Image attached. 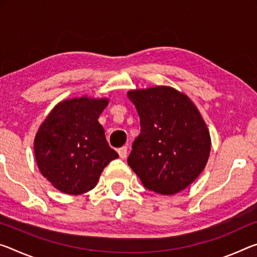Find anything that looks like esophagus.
<instances>
[{
    "mask_svg": "<svg viewBox=\"0 0 257 257\" xmlns=\"http://www.w3.org/2000/svg\"><path fill=\"white\" fill-rule=\"evenodd\" d=\"M117 153H119V156L121 159H125L127 158V154H128V148L127 146H122L119 150H117Z\"/></svg>",
    "mask_w": 257,
    "mask_h": 257,
    "instance_id": "34e87169",
    "label": "esophagus"
}]
</instances>
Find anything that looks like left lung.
I'll return each mask as SVG.
<instances>
[{
  "instance_id": "left-lung-1",
  "label": "left lung",
  "mask_w": 257,
  "mask_h": 257,
  "mask_svg": "<svg viewBox=\"0 0 257 257\" xmlns=\"http://www.w3.org/2000/svg\"><path fill=\"white\" fill-rule=\"evenodd\" d=\"M140 115L141 134L128 165L146 189L173 195L197 180L210 153V135L189 97L159 85L128 91Z\"/></svg>"
}]
</instances>
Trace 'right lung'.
<instances>
[{
	"label": "right lung",
	"mask_w": 257,
	"mask_h": 257,
	"mask_svg": "<svg viewBox=\"0 0 257 257\" xmlns=\"http://www.w3.org/2000/svg\"><path fill=\"white\" fill-rule=\"evenodd\" d=\"M107 104L106 98L85 96L60 101L36 133V164L60 192L76 195L92 190L108 162L119 157L98 122Z\"/></svg>",
	"instance_id": "add662e5"
}]
</instances>
